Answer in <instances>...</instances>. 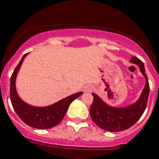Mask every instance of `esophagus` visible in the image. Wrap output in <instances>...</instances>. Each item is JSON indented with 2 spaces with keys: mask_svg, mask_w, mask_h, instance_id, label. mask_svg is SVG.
<instances>
[{
  "mask_svg": "<svg viewBox=\"0 0 159 159\" xmlns=\"http://www.w3.org/2000/svg\"><path fill=\"white\" fill-rule=\"evenodd\" d=\"M93 90H94V87L92 86H90V85L86 86L84 87V91H86V92H91Z\"/></svg>",
  "mask_w": 159,
  "mask_h": 159,
  "instance_id": "34e87169",
  "label": "esophagus"
}]
</instances>
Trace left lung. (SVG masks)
Instances as JSON below:
<instances>
[{"label": "left lung", "mask_w": 159, "mask_h": 159, "mask_svg": "<svg viewBox=\"0 0 159 159\" xmlns=\"http://www.w3.org/2000/svg\"><path fill=\"white\" fill-rule=\"evenodd\" d=\"M130 62L137 64L146 81L143 92L136 103L125 108H113L109 106L97 95L92 93L94 100L91 105L90 114L93 122L104 131L115 132L130 128L140 119L146 109L149 94V84L144 63L137 57H132Z\"/></svg>", "instance_id": "obj_1"}]
</instances>
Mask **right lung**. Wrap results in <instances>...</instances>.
<instances>
[{
	"label": "right lung",
	"instance_id": "obj_1",
	"mask_svg": "<svg viewBox=\"0 0 159 159\" xmlns=\"http://www.w3.org/2000/svg\"><path fill=\"white\" fill-rule=\"evenodd\" d=\"M28 54L23 56L10 77V100L12 106L20 119L28 126L37 129H49L61 122L65 116L68 107L73 100L79 97L83 92L64 98L55 104L46 107H33L24 103L19 97L15 89V79L19 68Z\"/></svg>",
	"mask_w": 159,
	"mask_h": 159
}]
</instances>
